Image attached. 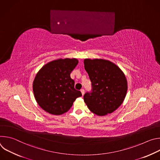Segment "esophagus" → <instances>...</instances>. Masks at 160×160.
<instances>
[{
  "instance_id": "obj_1",
  "label": "esophagus",
  "mask_w": 160,
  "mask_h": 160,
  "mask_svg": "<svg viewBox=\"0 0 160 160\" xmlns=\"http://www.w3.org/2000/svg\"><path fill=\"white\" fill-rule=\"evenodd\" d=\"M80 91H81V92H82V96H83V95H84V94H85V90H84L83 88H82V89L80 90Z\"/></svg>"
}]
</instances>
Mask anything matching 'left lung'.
Listing matches in <instances>:
<instances>
[{"instance_id": "8db88e82", "label": "left lung", "mask_w": 160, "mask_h": 160, "mask_svg": "<svg viewBox=\"0 0 160 160\" xmlns=\"http://www.w3.org/2000/svg\"><path fill=\"white\" fill-rule=\"evenodd\" d=\"M91 81L90 92L83 96L88 109L99 116L115 111L123 102L127 91L125 75L116 64L104 59L84 60Z\"/></svg>"}]
</instances>
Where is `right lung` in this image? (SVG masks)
Listing matches in <instances>:
<instances>
[{
	"instance_id": "obj_1",
	"label": "right lung",
	"mask_w": 160,
	"mask_h": 160,
	"mask_svg": "<svg viewBox=\"0 0 160 160\" xmlns=\"http://www.w3.org/2000/svg\"><path fill=\"white\" fill-rule=\"evenodd\" d=\"M78 63L77 59H59L43 66L33 83L35 98L45 111L59 115L67 112L77 98L82 96L75 88L70 73Z\"/></svg>"
}]
</instances>
